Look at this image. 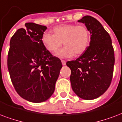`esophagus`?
<instances>
[{
    "label": "esophagus",
    "instance_id": "esophagus-1",
    "mask_svg": "<svg viewBox=\"0 0 122 122\" xmlns=\"http://www.w3.org/2000/svg\"><path fill=\"white\" fill-rule=\"evenodd\" d=\"M61 62H62V65H63V66H65V65L66 64V62L65 61V60H62V61H61Z\"/></svg>",
    "mask_w": 122,
    "mask_h": 122
}]
</instances>
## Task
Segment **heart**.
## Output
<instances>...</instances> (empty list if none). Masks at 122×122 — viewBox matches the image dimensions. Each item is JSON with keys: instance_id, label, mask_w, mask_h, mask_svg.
Returning a JSON list of instances; mask_svg holds the SVG:
<instances>
[{"instance_id": "1", "label": "heart", "mask_w": 122, "mask_h": 122, "mask_svg": "<svg viewBox=\"0 0 122 122\" xmlns=\"http://www.w3.org/2000/svg\"><path fill=\"white\" fill-rule=\"evenodd\" d=\"M53 34L45 32L42 36V44L51 53H56L62 45L63 49L56 53L60 58H70L83 53L89 46L90 34L83 25L64 24L55 27Z\"/></svg>"}]
</instances>
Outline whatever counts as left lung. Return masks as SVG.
I'll list each match as a JSON object with an SVG mask.
<instances>
[{
	"label": "left lung",
	"instance_id": "8db88e82",
	"mask_svg": "<svg viewBox=\"0 0 122 122\" xmlns=\"http://www.w3.org/2000/svg\"><path fill=\"white\" fill-rule=\"evenodd\" d=\"M78 22L84 23L90 33V46L79 58L66 64L71 70L70 81L74 93L83 99H95L111 84L114 50L111 37L97 20L85 16Z\"/></svg>",
	"mask_w": 122,
	"mask_h": 122
}]
</instances>
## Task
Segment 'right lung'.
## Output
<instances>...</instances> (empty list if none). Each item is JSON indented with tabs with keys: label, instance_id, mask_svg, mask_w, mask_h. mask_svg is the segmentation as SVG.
Listing matches in <instances>:
<instances>
[{
	"label": "right lung",
	"instance_id": "add662e5",
	"mask_svg": "<svg viewBox=\"0 0 122 122\" xmlns=\"http://www.w3.org/2000/svg\"><path fill=\"white\" fill-rule=\"evenodd\" d=\"M25 27L18 29L10 40L7 67L19 95L39 103L53 93L62 64L42 44L47 27L34 23H27Z\"/></svg>",
	"mask_w": 122,
	"mask_h": 122
}]
</instances>
